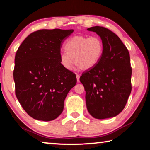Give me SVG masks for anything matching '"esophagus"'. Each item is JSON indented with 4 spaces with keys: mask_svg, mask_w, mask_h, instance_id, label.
Here are the masks:
<instances>
[{
    "mask_svg": "<svg viewBox=\"0 0 150 150\" xmlns=\"http://www.w3.org/2000/svg\"><path fill=\"white\" fill-rule=\"evenodd\" d=\"M76 77H77V82H78V83H79V82H80V81H79L80 76L78 74H77V75H76Z\"/></svg>",
    "mask_w": 150,
    "mask_h": 150,
    "instance_id": "34e87169",
    "label": "esophagus"
}]
</instances>
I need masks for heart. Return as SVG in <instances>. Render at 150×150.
I'll return each mask as SVG.
<instances>
[{
	"label": "heart",
	"mask_w": 150,
	"mask_h": 150,
	"mask_svg": "<svg viewBox=\"0 0 150 150\" xmlns=\"http://www.w3.org/2000/svg\"><path fill=\"white\" fill-rule=\"evenodd\" d=\"M64 49L65 52L59 55L60 63L64 69L71 70L75 61L81 69L87 70L100 60L104 47L103 41L96 35H75L66 41Z\"/></svg>",
	"instance_id": "b5f03b06"
}]
</instances>
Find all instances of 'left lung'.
<instances>
[{
	"mask_svg": "<svg viewBox=\"0 0 150 150\" xmlns=\"http://www.w3.org/2000/svg\"><path fill=\"white\" fill-rule=\"evenodd\" d=\"M103 43V53L93 68L80 77L85 87L87 110L96 119L108 118L120 113L132 91V67L128 50L117 35L106 28L93 26Z\"/></svg>",
	"mask_w": 150,
	"mask_h": 150,
	"instance_id": "obj_1",
	"label": "left lung"
}]
</instances>
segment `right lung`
I'll return each instance as SVG.
<instances>
[{
	"mask_svg": "<svg viewBox=\"0 0 150 150\" xmlns=\"http://www.w3.org/2000/svg\"><path fill=\"white\" fill-rule=\"evenodd\" d=\"M73 30H40L18 49L13 72L15 93L28 115L51 121L63 110L69 91L77 83L75 73L60 63L61 47Z\"/></svg>",
	"mask_w": 150,
	"mask_h": 150,
	"instance_id": "add662e5",
	"label": "right lung"
}]
</instances>
